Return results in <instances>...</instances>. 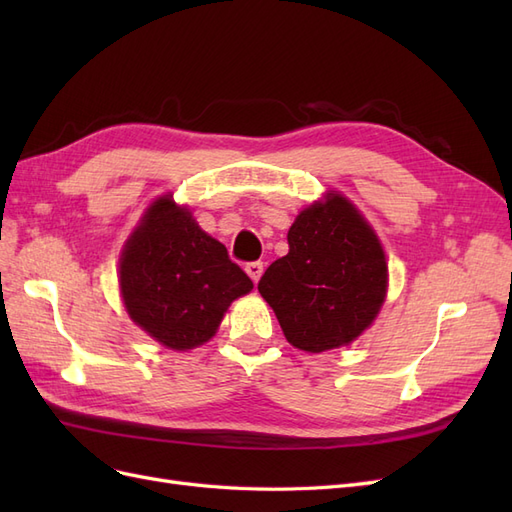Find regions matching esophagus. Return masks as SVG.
Instances as JSON below:
<instances>
[{"mask_svg": "<svg viewBox=\"0 0 512 512\" xmlns=\"http://www.w3.org/2000/svg\"><path fill=\"white\" fill-rule=\"evenodd\" d=\"M245 273L250 275L254 282H258L260 275H262V262H247V265H245Z\"/></svg>", "mask_w": 512, "mask_h": 512, "instance_id": "esophagus-1", "label": "esophagus"}]
</instances>
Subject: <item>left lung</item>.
<instances>
[{
	"mask_svg": "<svg viewBox=\"0 0 512 512\" xmlns=\"http://www.w3.org/2000/svg\"><path fill=\"white\" fill-rule=\"evenodd\" d=\"M288 245L260 277L262 299L294 348L348 346L376 320L389 286L374 228L346 196L329 192L297 215Z\"/></svg>",
	"mask_w": 512,
	"mask_h": 512,
	"instance_id": "8db88e82",
	"label": "left lung"
}]
</instances>
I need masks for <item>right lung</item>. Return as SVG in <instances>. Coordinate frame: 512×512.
Returning <instances> with one entry per match:
<instances>
[{
	"mask_svg": "<svg viewBox=\"0 0 512 512\" xmlns=\"http://www.w3.org/2000/svg\"><path fill=\"white\" fill-rule=\"evenodd\" d=\"M119 286L130 318L170 350L209 342L228 305L254 288L226 247L170 194L145 211L126 241Z\"/></svg>",
	"mask_w": 512,
	"mask_h": 512,
	"instance_id": "obj_1",
	"label": "right lung"
}]
</instances>
